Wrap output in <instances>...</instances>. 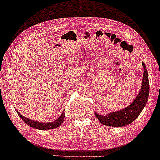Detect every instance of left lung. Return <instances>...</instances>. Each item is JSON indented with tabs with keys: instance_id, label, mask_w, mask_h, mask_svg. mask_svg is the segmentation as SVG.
<instances>
[{
	"instance_id": "1",
	"label": "left lung",
	"mask_w": 160,
	"mask_h": 160,
	"mask_svg": "<svg viewBox=\"0 0 160 160\" xmlns=\"http://www.w3.org/2000/svg\"><path fill=\"white\" fill-rule=\"evenodd\" d=\"M143 69L141 88L134 100L130 105L121 110L110 112L106 115L94 112L95 116L102 125L112 127H122L134 122L142 112L147 103L149 95V82L148 71L144 62H142Z\"/></svg>"
}]
</instances>
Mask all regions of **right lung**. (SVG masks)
Listing matches in <instances>:
<instances>
[{"mask_svg": "<svg viewBox=\"0 0 160 160\" xmlns=\"http://www.w3.org/2000/svg\"><path fill=\"white\" fill-rule=\"evenodd\" d=\"M15 110L17 111V109L15 108ZM17 113L26 124H27L29 126L32 127V128L39 129V130H48V129H53V128H58V127H59L60 125L62 124V122H63L64 117H65L64 112H62V114L60 115V116L58 117L55 121H53V122H38V121L30 120V119L28 118V117H24L23 115H21L18 111H17Z\"/></svg>", "mask_w": 160, "mask_h": 160, "instance_id": "right-lung-1", "label": "right lung"}]
</instances>
